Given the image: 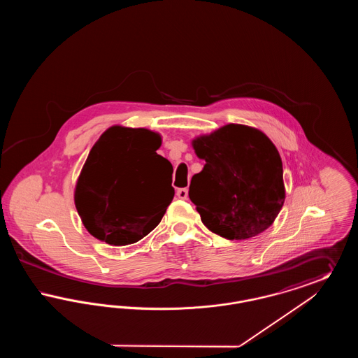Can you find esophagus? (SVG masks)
<instances>
[{
  "label": "esophagus",
  "mask_w": 358,
  "mask_h": 358,
  "mask_svg": "<svg viewBox=\"0 0 358 358\" xmlns=\"http://www.w3.org/2000/svg\"><path fill=\"white\" fill-rule=\"evenodd\" d=\"M176 194H177V197H178V199H181V200H187V187H181V189H177V192H176Z\"/></svg>",
  "instance_id": "esophagus-1"
}]
</instances>
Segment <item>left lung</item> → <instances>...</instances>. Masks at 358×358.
<instances>
[{"label":"left lung","mask_w":358,"mask_h":358,"mask_svg":"<svg viewBox=\"0 0 358 358\" xmlns=\"http://www.w3.org/2000/svg\"><path fill=\"white\" fill-rule=\"evenodd\" d=\"M192 146L205 165L192 177L189 199L205 227L228 240L266 231L286 197L282 159L270 138L229 123L194 138Z\"/></svg>","instance_id":"obj_1"}]
</instances>
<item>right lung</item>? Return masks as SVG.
Returning a JSON list of instances; mask_svg holds the SVG:
<instances>
[{
    "label": "right lung",
    "instance_id": "right-lung-1",
    "mask_svg": "<svg viewBox=\"0 0 358 358\" xmlns=\"http://www.w3.org/2000/svg\"><path fill=\"white\" fill-rule=\"evenodd\" d=\"M161 136L148 129L113 126L95 142L75 187L85 229L110 245H127L150 234L174 197L161 196L171 162L155 153Z\"/></svg>",
    "mask_w": 358,
    "mask_h": 358
}]
</instances>
